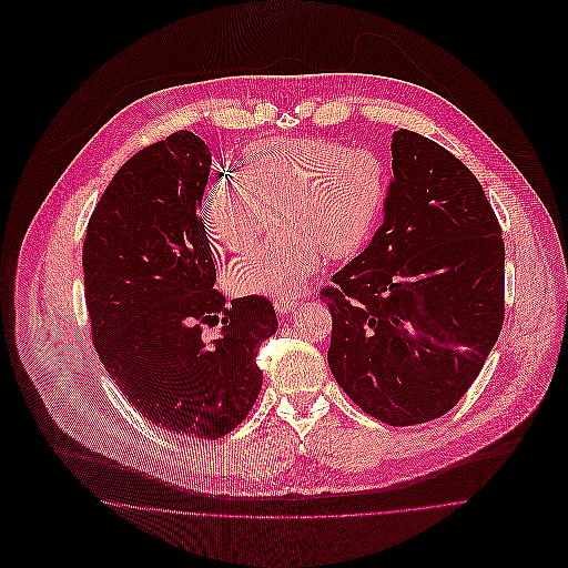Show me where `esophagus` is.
I'll return each mask as SVG.
<instances>
[{
	"instance_id": "34e87169",
	"label": "esophagus",
	"mask_w": 568,
	"mask_h": 568,
	"mask_svg": "<svg viewBox=\"0 0 568 568\" xmlns=\"http://www.w3.org/2000/svg\"><path fill=\"white\" fill-rule=\"evenodd\" d=\"M297 306H300V302H297L295 297H277V300H275V311H277L280 315L293 313Z\"/></svg>"
}]
</instances>
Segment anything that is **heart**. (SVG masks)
Segmentation results:
<instances>
[{"instance_id":"b5f03b06","label":"heart","mask_w":568,"mask_h":568,"mask_svg":"<svg viewBox=\"0 0 568 568\" xmlns=\"http://www.w3.org/2000/svg\"><path fill=\"white\" fill-rule=\"evenodd\" d=\"M389 192L385 161L326 139H271L246 150L237 174L216 179L201 201L203 231L229 253L246 251L225 284L237 295H293L331 260L358 255L374 237Z\"/></svg>"}]
</instances>
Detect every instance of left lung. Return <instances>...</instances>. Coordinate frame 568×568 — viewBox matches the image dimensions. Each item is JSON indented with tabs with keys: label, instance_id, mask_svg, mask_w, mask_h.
Returning a JSON list of instances; mask_svg holds the SVG:
<instances>
[{
	"label": "left lung",
	"instance_id": "1",
	"mask_svg": "<svg viewBox=\"0 0 568 568\" xmlns=\"http://www.w3.org/2000/svg\"><path fill=\"white\" fill-rule=\"evenodd\" d=\"M392 159L381 229L320 297L335 383L405 427L449 412L479 376L504 324L506 251L481 183L455 154L398 130Z\"/></svg>",
	"mask_w": 568,
	"mask_h": 568
}]
</instances>
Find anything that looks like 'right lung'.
I'll return each mask as SVG.
<instances>
[{"mask_svg": "<svg viewBox=\"0 0 568 568\" xmlns=\"http://www.w3.org/2000/svg\"><path fill=\"white\" fill-rule=\"evenodd\" d=\"M212 152L174 132L102 192L82 246L93 347L150 423L187 440L233 432L262 389L257 349L277 331L266 297L225 304L199 219ZM221 323L220 337L202 328Z\"/></svg>", "mask_w": 568, "mask_h": 568, "instance_id": "obj_1", "label": "right lung"}]
</instances>
